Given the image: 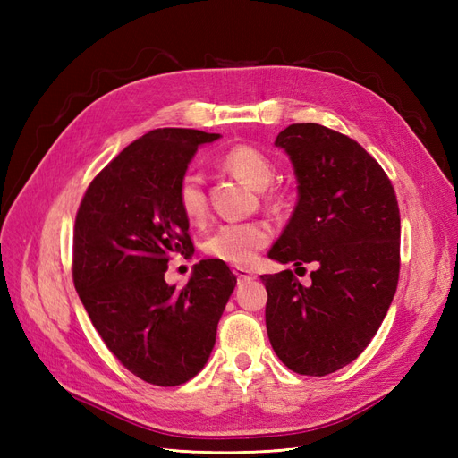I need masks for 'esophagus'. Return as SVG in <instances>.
<instances>
[{"instance_id": "obj_1", "label": "esophagus", "mask_w": 458, "mask_h": 458, "mask_svg": "<svg viewBox=\"0 0 458 458\" xmlns=\"http://www.w3.org/2000/svg\"><path fill=\"white\" fill-rule=\"evenodd\" d=\"M234 275H237L239 283H244V281H252V279H256V275H254L252 271L242 269V267H237V269H234Z\"/></svg>"}]
</instances>
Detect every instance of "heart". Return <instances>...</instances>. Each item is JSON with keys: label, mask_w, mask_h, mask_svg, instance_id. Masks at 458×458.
Instances as JSON below:
<instances>
[{"label": "heart", "mask_w": 458, "mask_h": 458, "mask_svg": "<svg viewBox=\"0 0 458 458\" xmlns=\"http://www.w3.org/2000/svg\"><path fill=\"white\" fill-rule=\"evenodd\" d=\"M221 164L254 189H266L275 179L273 160L250 145L233 147L221 158ZM271 199H276L275 192ZM177 206L189 224H202L208 214V200L199 175L185 174L179 179ZM271 237L273 231L263 221H233L219 225L204 241V252L233 266H250L261 248L269 244Z\"/></svg>", "instance_id": "1"}]
</instances>
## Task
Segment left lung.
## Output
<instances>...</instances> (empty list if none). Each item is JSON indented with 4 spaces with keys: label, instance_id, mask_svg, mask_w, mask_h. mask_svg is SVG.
<instances>
[{
    "label": "left lung",
    "instance_id": "obj_1",
    "mask_svg": "<svg viewBox=\"0 0 458 458\" xmlns=\"http://www.w3.org/2000/svg\"><path fill=\"white\" fill-rule=\"evenodd\" d=\"M298 177V204L269 258L313 263L311 284L286 269L259 279L276 357L298 374L325 377L363 353L399 281L401 219L382 165L348 135L293 123L276 135Z\"/></svg>",
    "mask_w": 458,
    "mask_h": 458
}]
</instances>
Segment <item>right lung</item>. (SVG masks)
<instances>
[{
	"mask_svg": "<svg viewBox=\"0 0 458 458\" xmlns=\"http://www.w3.org/2000/svg\"><path fill=\"white\" fill-rule=\"evenodd\" d=\"M219 133L160 128L123 148L80 202L72 279L95 330L118 361L155 386L197 377L237 284L225 261L202 259L183 288L164 281L172 254L195 246L177 185L199 145Z\"/></svg>",
	"mask_w": 458,
	"mask_h": 458,
	"instance_id": "obj_1",
	"label": "right lung"
}]
</instances>
